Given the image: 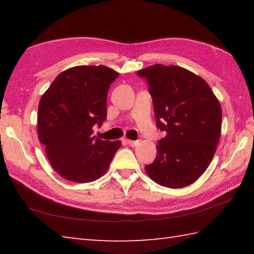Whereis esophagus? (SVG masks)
Wrapping results in <instances>:
<instances>
[{"label": "esophagus", "mask_w": 254, "mask_h": 254, "mask_svg": "<svg viewBox=\"0 0 254 254\" xmlns=\"http://www.w3.org/2000/svg\"><path fill=\"white\" fill-rule=\"evenodd\" d=\"M127 144L130 145V146H132V147H134V146H136V145L139 143L138 141H132V139H127Z\"/></svg>", "instance_id": "esophagus-1"}]
</instances>
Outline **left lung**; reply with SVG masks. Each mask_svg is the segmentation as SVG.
I'll use <instances>...</instances> for the list:
<instances>
[{
  "instance_id": "obj_1",
  "label": "left lung",
  "mask_w": 254,
  "mask_h": 254,
  "mask_svg": "<svg viewBox=\"0 0 254 254\" xmlns=\"http://www.w3.org/2000/svg\"><path fill=\"white\" fill-rule=\"evenodd\" d=\"M137 75L148 83L156 126L166 134L145 171L159 186H190L216 152L222 131L219 101L202 77L181 66L154 64Z\"/></svg>"
}]
</instances>
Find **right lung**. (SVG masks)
Segmentation results:
<instances>
[{
	"instance_id": "1",
	"label": "right lung",
	"mask_w": 254,
	"mask_h": 254,
	"mask_svg": "<svg viewBox=\"0 0 254 254\" xmlns=\"http://www.w3.org/2000/svg\"><path fill=\"white\" fill-rule=\"evenodd\" d=\"M119 73L105 65L74 66L59 74L38 107V136L51 166L73 182L105 175L120 141L94 136L107 118V97Z\"/></svg>"
}]
</instances>
